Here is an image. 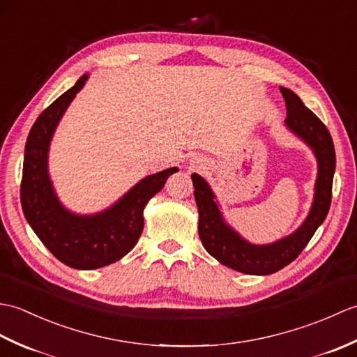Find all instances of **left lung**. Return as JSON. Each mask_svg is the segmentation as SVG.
<instances>
[{"mask_svg": "<svg viewBox=\"0 0 357 357\" xmlns=\"http://www.w3.org/2000/svg\"><path fill=\"white\" fill-rule=\"evenodd\" d=\"M280 93L287 104V126L312 146L319 164L313 207L298 231L270 245L256 247L248 244L224 224L215 196L206 181L199 174H192L195 199L199 211L198 231L204 248L227 267L247 275H271L293 262L313 238L317 227L324 222L331 204L336 153L328 128L291 90L280 87Z\"/></svg>", "mask_w": 357, "mask_h": 357, "instance_id": "left-lung-1", "label": "left lung"}]
</instances>
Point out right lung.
<instances>
[{"mask_svg":"<svg viewBox=\"0 0 357 357\" xmlns=\"http://www.w3.org/2000/svg\"><path fill=\"white\" fill-rule=\"evenodd\" d=\"M86 79L87 75H82L77 84L43 110L30 128L20 190L22 211L36 236L56 259L78 270L105 267L130 252L144 229V207L162 190L170 174L179 170L172 167L142 179L104 213L75 216L64 210L47 176V150L58 121Z\"/></svg>","mask_w":357,"mask_h":357,"instance_id":"add662e5","label":"right lung"}]
</instances>
